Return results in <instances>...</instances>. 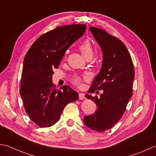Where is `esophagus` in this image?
Here are the masks:
<instances>
[{"instance_id": "34e87169", "label": "esophagus", "mask_w": 156, "mask_h": 156, "mask_svg": "<svg viewBox=\"0 0 156 156\" xmlns=\"http://www.w3.org/2000/svg\"><path fill=\"white\" fill-rule=\"evenodd\" d=\"M85 98L84 94V93H79V99H84Z\"/></svg>"}]
</instances>
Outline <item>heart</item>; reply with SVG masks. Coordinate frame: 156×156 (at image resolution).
I'll use <instances>...</instances> for the list:
<instances>
[{"mask_svg":"<svg viewBox=\"0 0 156 156\" xmlns=\"http://www.w3.org/2000/svg\"><path fill=\"white\" fill-rule=\"evenodd\" d=\"M79 49H80L81 53L86 59L88 58H92L93 56L94 51L93 46L91 44L90 42L88 40H85L82 42L80 45L79 46ZM87 78V76H83V77H80V76H75L74 78L73 79V84H75L76 86L80 87L82 86V83H83V80H86Z\"/></svg>","mask_w":156,"mask_h":156,"instance_id":"heart-1","label":"heart"}]
</instances>
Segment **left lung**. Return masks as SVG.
<instances>
[{
	"mask_svg": "<svg viewBox=\"0 0 156 156\" xmlns=\"http://www.w3.org/2000/svg\"><path fill=\"white\" fill-rule=\"evenodd\" d=\"M90 30L101 48L103 63L88 92L103 90V93L99 98L85 95L95 102L97 109L92 115H85L84 123L101 133L112 129L122 117L133 95L135 69L129 51L120 40L95 27H90Z\"/></svg>",
	"mask_w": 156,
	"mask_h": 156,
	"instance_id": "8db88e82",
	"label": "left lung"
}]
</instances>
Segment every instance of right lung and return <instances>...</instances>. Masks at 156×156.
Instances as JSON below:
<instances>
[{
    "label": "right lung",
    "mask_w": 156,
    "mask_h": 156,
    "mask_svg": "<svg viewBox=\"0 0 156 156\" xmlns=\"http://www.w3.org/2000/svg\"><path fill=\"white\" fill-rule=\"evenodd\" d=\"M85 30L84 24L58 27L40 36L27 52L20 93L27 114L40 127L55 124L64 108L78 99V93L69 86L57 89L52 75L67 49Z\"/></svg>",
    "instance_id": "right-lung-1"
}]
</instances>
